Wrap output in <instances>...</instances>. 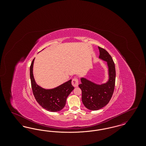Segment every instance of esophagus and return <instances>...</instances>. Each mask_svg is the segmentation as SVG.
<instances>
[{
  "instance_id": "esophagus-1",
  "label": "esophagus",
  "mask_w": 146,
  "mask_h": 146,
  "mask_svg": "<svg viewBox=\"0 0 146 146\" xmlns=\"http://www.w3.org/2000/svg\"><path fill=\"white\" fill-rule=\"evenodd\" d=\"M72 84L73 85V86L74 87H77L79 85V82H78V79L77 78H74L73 80H72Z\"/></svg>"
}]
</instances>
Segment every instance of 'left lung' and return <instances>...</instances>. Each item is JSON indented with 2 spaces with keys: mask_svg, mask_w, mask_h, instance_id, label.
<instances>
[{
  "mask_svg": "<svg viewBox=\"0 0 146 146\" xmlns=\"http://www.w3.org/2000/svg\"><path fill=\"white\" fill-rule=\"evenodd\" d=\"M99 58L107 62L108 80L105 83H95L86 78L82 77L79 87L82 91V102L88 110L97 111L108 104L113 95L115 81V64L111 56L105 50L98 47Z\"/></svg>",
  "mask_w": 146,
  "mask_h": 146,
  "instance_id": "obj_1",
  "label": "left lung"
}]
</instances>
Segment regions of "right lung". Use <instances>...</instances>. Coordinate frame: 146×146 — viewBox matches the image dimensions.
<instances>
[{
    "label": "right lung",
    "mask_w": 146,
    "mask_h": 146,
    "mask_svg": "<svg viewBox=\"0 0 146 146\" xmlns=\"http://www.w3.org/2000/svg\"><path fill=\"white\" fill-rule=\"evenodd\" d=\"M35 58L30 67V78L33 95L37 102L46 110L56 112L62 110L66 103L67 98L74 88L72 85V80L53 89H46L36 83L33 76Z\"/></svg>",
    "instance_id": "right-lung-1"
}]
</instances>
